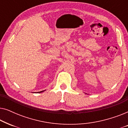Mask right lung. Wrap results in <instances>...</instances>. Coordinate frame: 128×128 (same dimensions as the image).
Wrapping results in <instances>:
<instances>
[{
	"label": "right lung",
	"instance_id": "add662e5",
	"mask_svg": "<svg viewBox=\"0 0 128 128\" xmlns=\"http://www.w3.org/2000/svg\"><path fill=\"white\" fill-rule=\"evenodd\" d=\"M44 91H42V92H43Z\"/></svg>",
	"mask_w": 128,
	"mask_h": 128
}]
</instances>
